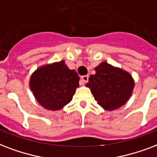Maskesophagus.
<instances>
[{
	"label": "esophagus",
	"mask_w": 157,
	"mask_h": 157,
	"mask_svg": "<svg viewBox=\"0 0 157 157\" xmlns=\"http://www.w3.org/2000/svg\"><path fill=\"white\" fill-rule=\"evenodd\" d=\"M81 81H83V83H86L87 81H88V80H89V76H87V75H86V76H82L81 77Z\"/></svg>",
	"instance_id": "esophagus-1"
}]
</instances>
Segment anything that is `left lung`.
<instances>
[{
    "instance_id": "8db88e82",
    "label": "left lung",
    "mask_w": 157,
    "mask_h": 157,
    "mask_svg": "<svg viewBox=\"0 0 157 157\" xmlns=\"http://www.w3.org/2000/svg\"><path fill=\"white\" fill-rule=\"evenodd\" d=\"M86 86L105 110L112 111L126 104L134 88V80L126 71L103 62L94 68Z\"/></svg>"
}]
</instances>
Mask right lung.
Returning a JSON list of instances; mask_svg holds the SVG:
<instances>
[{"mask_svg":"<svg viewBox=\"0 0 157 157\" xmlns=\"http://www.w3.org/2000/svg\"><path fill=\"white\" fill-rule=\"evenodd\" d=\"M79 80L76 71L70 70L62 60L39 67L31 75L29 87L39 105L56 111L72 100Z\"/></svg>","mask_w":157,"mask_h":157,"instance_id":"obj_1","label":"right lung"}]
</instances>
